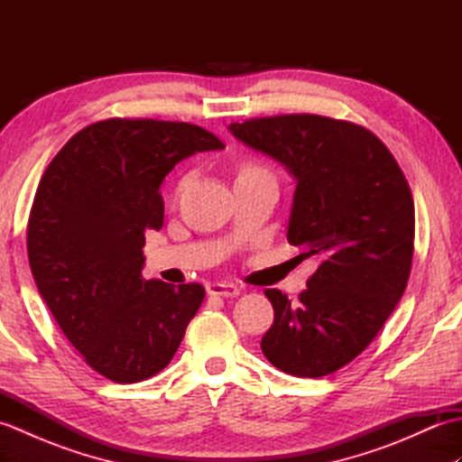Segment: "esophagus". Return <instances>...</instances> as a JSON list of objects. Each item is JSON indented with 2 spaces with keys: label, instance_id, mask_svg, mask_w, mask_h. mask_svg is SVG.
Segmentation results:
<instances>
[{
  "label": "esophagus",
  "instance_id": "esophagus-1",
  "mask_svg": "<svg viewBox=\"0 0 462 462\" xmlns=\"http://www.w3.org/2000/svg\"><path fill=\"white\" fill-rule=\"evenodd\" d=\"M210 296H218V298H236L240 296V288L234 286V283H226V282H214L208 288Z\"/></svg>",
  "mask_w": 462,
  "mask_h": 462
}]
</instances>
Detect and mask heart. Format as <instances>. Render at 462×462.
Masks as SVG:
<instances>
[{
    "label": "heart",
    "instance_id": "heart-1",
    "mask_svg": "<svg viewBox=\"0 0 462 462\" xmlns=\"http://www.w3.org/2000/svg\"><path fill=\"white\" fill-rule=\"evenodd\" d=\"M260 169H256V166H248V169H244L240 174H246V172H258Z\"/></svg>",
    "mask_w": 462,
    "mask_h": 462
}]
</instances>
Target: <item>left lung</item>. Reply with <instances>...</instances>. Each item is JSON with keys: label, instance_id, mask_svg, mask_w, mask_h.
Returning <instances> with one entry per match:
<instances>
[{"label": "left lung", "instance_id": "8db88e82", "mask_svg": "<svg viewBox=\"0 0 462 462\" xmlns=\"http://www.w3.org/2000/svg\"><path fill=\"white\" fill-rule=\"evenodd\" d=\"M228 129L296 180L288 242L318 262L298 303L266 290L273 323L260 347L290 375H329L369 346L403 296L415 238L409 184L387 146L353 123L282 115Z\"/></svg>", "mask_w": 462, "mask_h": 462}]
</instances>
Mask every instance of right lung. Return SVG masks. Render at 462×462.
Instances as JSON below:
<instances>
[{
  "mask_svg": "<svg viewBox=\"0 0 462 462\" xmlns=\"http://www.w3.org/2000/svg\"><path fill=\"white\" fill-rule=\"evenodd\" d=\"M189 123L111 119L47 166L27 226L37 290L89 365L139 383L169 365L204 300L200 283L144 280V230H161V184L180 161L222 151Z\"/></svg>",
  "mask_w": 462,
  "mask_h": 462,
  "instance_id": "obj_1",
  "label": "right lung"
}]
</instances>
